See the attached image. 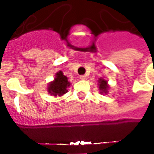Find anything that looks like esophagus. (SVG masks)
<instances>
[{"mask_svg":"<svg viewBox=\"0 0 154 154\" xmlns=\"http://www.w3.org/2000/svg\"><path fill=\"white\" fill-rule=\"evenodd\" d=\"M86 78H87V77H86L85 75H82V76H80L81 80H86Z\"/></svg>","mask_w":154,"mask_h":154,"instance_id":"esophagus-1","label":"esophagus"}]
</instances>
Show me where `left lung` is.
<instances>
[{
  "label": "left lung",
  "instance_id": "obj_1",
  "mask_svg": "<svg viewBox=\"0 0 154 154\" xmlns=\"http://www.w3.org/2000/svg\"><path fill=\"white\" fill-rule=\"evenodd\" d=\"M98 85H99V90H100V94H106L108 92V88L109 86L107 84V81H106L103 78H100L98 81Z\"/></svg>",
  "mask_w": 154,
  "mask_h": 154
}]
</instances>
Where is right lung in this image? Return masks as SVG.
I'll list each match as a JSON object with an SVG mask.
<instances>
[{"mask_svg": "<svg viewBox=\"0 0 154 154\" xmlns=\"http://www.w3.org/2000/svg\"><path fill=\"white\" fill-rule=\"evenodd\" d=\"M70 82L67 81V77L64 76L61 71H59L55 75L54 80L48 84V91L50 95H54V97H60L67 92V88L70 87Z\"/></svg>", "mask_w": 154, "mask_h": 154, "instance_id": "add662e5", "label": "right lung"}]
</instances>
